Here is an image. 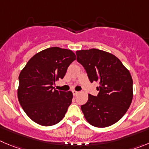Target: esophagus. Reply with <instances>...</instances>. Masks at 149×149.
I'll return each instance as SVG.
<instances>
[{
    "instance_id": "esophagus-1",
    "label": "esophagus",
    "mask_w": 149,
    "mask_h": 149,
    "mask_svg": "<svg viewBox=\"0 0 149 149\" xmlns=\"http://www.w3.org/2000/svg\"><path fill=\"white\" fill-rule=\"evenodd\" d=\"M73 95H77L78 93H79V92H77V91H76V90H73Z\"/></svg>"
}]
</instances>
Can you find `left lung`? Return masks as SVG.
Returning a JSON list of instances; mask_svg holds the SVG:
<instances>
[{"label":"left lung","instance_id":"1","mask_svg":"<svg viewBox=\"0 0 149 149\" xmlns=\"http://www.w3.org/2000/svg\"><path fill=\"white\" fill-rule=\"evenodd\" d=\"M77 61L83 65L91 82H98L97 96L88 95L81 109L92 126L104 128L121 119L133 98V81L129 70L115 55L92 48L76 51Z\"/></svg>","mask_w":149,"mask_h":149}]
</instances>
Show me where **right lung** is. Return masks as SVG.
I'll return each mask as SVG.
<instances>
[{
    "label": "right lung",
    "instance_id": "obj_1",
    "mask_svg": "<svg viewBox=\"0 0 149 149\" xmlns=\"http://www.w3.org/2000/svg\"><path fill=\"white\" fill-rule=\"evenodd\" d=\"M76 59L71 50L52 47L36 54L19 75L17 98L26 115L41 126L62 120L72 102V92L58 91L53 84L63 79Z\"/></svg>",
    "mask_w": 149,
    "mask_h": 149
}]
</instances>
